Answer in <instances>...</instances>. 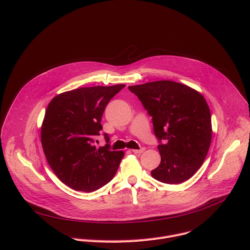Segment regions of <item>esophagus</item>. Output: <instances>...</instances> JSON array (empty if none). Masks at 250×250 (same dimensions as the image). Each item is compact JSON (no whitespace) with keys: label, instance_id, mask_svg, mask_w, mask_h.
Instances as JSON below:
<instances>
[{"label":"esophagus","instance_id":"34e87169","mask_svg":"<svg viewBox=\"0 0 250 250\" xmlns=\"http://www.w3.org/2000/svg\"><path fill=\"white\" fill-rule=\"evenodd\" d=\"M146 150V148L145 147H141L140 149H132V152L133 153H135V154H139V153H142Z\"/></svg>","mask_w":250,"mask_h":250}]
</instances>
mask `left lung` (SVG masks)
<instances>
[{
  "label": "left lung",
  "mask_w": 250,
  "mask_h": 250,
  "mask_svg": "<svg viewBox=\"0 0 250 250\" xmlns=\"http://www.w3.org/2000/svg\"><path fill=\"white\" fill-rule=\"evenodd\" d=\"M148 115L160 145L161 162L151 171L166 184L187 181L202 166L211 140L208 105L201 93L169 80L128 87Z\"/></svg>",
  "instance_id": "8db88e82"
}]
</instances>
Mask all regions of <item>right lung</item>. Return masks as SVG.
Listing matches in <instances>:
<instances>
[{
    "mask_svg": "<svg viewBox=\"0 0 250 250\" xmlns=\"http://www.w3.org/2000/svg\"><path fill=\"white\" fill-rule=\"evenodd\" d=\"M125 85L96 86L67 91L47 105L42 125V145L58 179L76 191L92 192L110 182L124 151H112L104 133V146H95L103 129L105 105Z\"/></svg>",
    "mask_w": 250,
    "mask_h": 250,
    "instance_id": "right-lung-1",
    "label": "right lung"
}]
</instances>
